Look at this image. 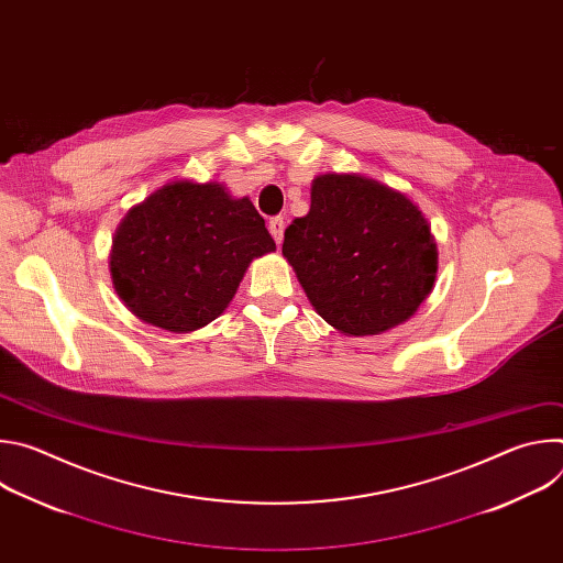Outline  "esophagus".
Instances as JSON below:
<instances>
[{"instance_id":"34e87169","label":"esophagus","mask_w":563,"mask_h":563,"mask_svg":"<svg viewBox=\"0 0 563 563\" xmlns=\"http://www.w3.org/2000/svg\"><path fill=\"white\" fill-rule=\"evenodd\" d=\"M267 227H269V233L276 240V245H280L283 243V233H285V220L283 218H272Z\"/></svg>"}]
</instances>
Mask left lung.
Returning a JSON list of instances; mask_svg holds the SVG:
<instances>
[{
  "instance_id": "8db88e82",
  "label": "left lung",
  "mask_w": 563,
  "mask_h": 563,
  "mask_svg": "<svg viewBox=\"0 0 563 563\" xmlns=\"http://www.w3.org/2000/svg\"><path fill=\"white\" fill-rule=\"evenodd\" d=\"M283 256L316 313L356 339L406 323L439 272L423 211L406 194L361 174L311 180L309 213L285 229Z\"/></svg>"
}]
</instances>
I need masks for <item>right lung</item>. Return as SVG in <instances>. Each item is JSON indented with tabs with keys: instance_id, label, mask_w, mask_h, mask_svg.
<instances>
[{
	"instance_id": "1",
	"label": "right lung",
	"mask_w": 563,
	"mask_h": 563,
	"mask_svg": "<svg viewBox=\"0 0 563 563\" xmlns=\"http://www.w3.org/2000/svg\"><path fill=\"white\" fill-rule=\"evenodd\" d=\"M272 252L274 238L247 196L183 178L126 211L109 269L115 294L142 323L189 334L216 320L252 261Z\"/></svg>"
}]
</instances>
